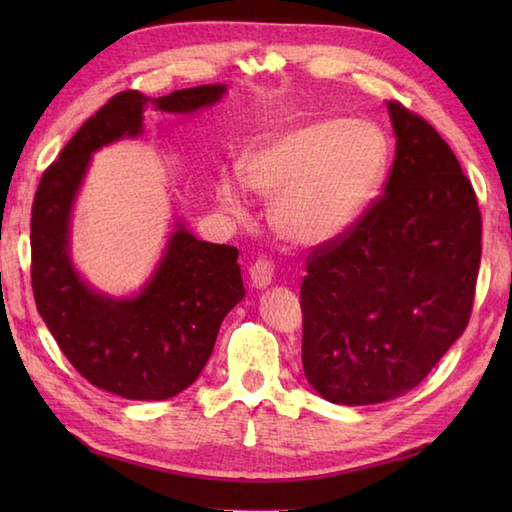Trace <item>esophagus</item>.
<instances>
[{
    "mask_svg": "<svg viewBox=\"0 0 512 512\" xmlns=\"http://www.w3.org/2000/svg\"><path fill=\"white\" fill-rule=\"evenodd\" d=\"M273 275H275V264L270 262L268 257H259L250 264V281H253V286L257 288H266L270 281H273Z\"/></svg>",
    "mask_w": 512,
    "mask_h": 512,
    "instance_id": "obj_1",
    "label": "esophagus"
}]
</instances>
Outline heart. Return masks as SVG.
<instances>
[{
	"label": "heart",
	"mask_w": 512,
	"mask_h": 512,
	"mask_svg": "<svg viewBox=\"0 0 512 512\" xmlns=\"http://www.w3.org/2000/svg\"><path fill=\"white\" fill-rule=\"evenodd\" d=\"M389 138L369 121L308 123L266 138L246 154V184L275 198V231L299 246H321L350 231L383 187ZM220 200L233 213L244 211L242 187L233 178L220 184Z\"/></svg>",
	"instance_id": "1"
}]
</instances>
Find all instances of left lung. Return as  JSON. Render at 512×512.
I'll return each instance as SVG.
<instances>
[{
    "label": "left lung",
    "mask_w": 512,
    "mask_h": 512,
    "mask_svg": "<svg viewBox=\"0 0 512 512\" xmlns=\"http://www.w3.org/2000/svg\"><path fill=\"white\" fill-rule=\"evenodd\" d=\"M396 158L350 231L314 246L301 281V361L336 405H374L422 383L471 319L482 215L436 127L389 101Z\"/></svg>",
    "instance_id": "obj_1"
}]
</instances>
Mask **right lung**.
<instances>
[{
	"label": "right lung",
	"mask_w": 512,
	"mask_h": 512,
	"mask_svg": "<svg viewBox=\"0 0 512 512\" xmlns=\"http://www.w3.org/2000/svg\"><path fill=\"white\" fill-rule=\"evenodd\" d=\"M224 85H200L149 99L114 94L43 171L32 202L30 281L54 341L88 383L129 400H167L200 376L224 317L244 297L237 248L209 244L178 228L167 255L134 299H107L74 273L68 222L90 154L138 136L143 112L182 114L215 103Z\"/></svg>",
	"instance_id": "1"
}]
</instances>
